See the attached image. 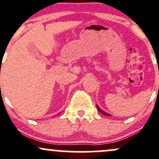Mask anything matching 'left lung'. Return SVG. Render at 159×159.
<instances>
[{"label":"left lung","mask_w":159,"mask_h":159,"mask_svg":"<svg viewBox=\"0 0 159 159\" xmlns=\"http://www.w3.org/2000/svg\"><path fill=\"white\" fill-rule=\"evenodd\" d=\"M97 109H98V111H99L100 113H101L103 115H106V116H110V114H109V113H105V112L103 111V110H102L101 109V108H99V107H98V105H97Z\"/></svg>","instance_id":"left-lung-1"}]
</instances>
